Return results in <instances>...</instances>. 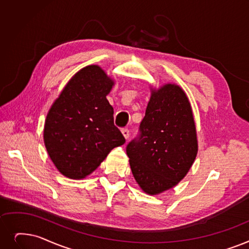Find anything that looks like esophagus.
<instances>
[{
    "instance_id": "34e87169",
    "label": "esophagus",
    "mask_w": 249,
    "mask_h": 249,
    "mask_svg": "<svg viewBox=\"0 0 249 249\" xmlns=\"http://www.w3.org/2000/svg\"><path fill=\"white\" fill-rule=\"evenodd\" d=\"M122 133H123L124 137H125L126 139H128L129 136H130V131H129V129H127V128L122 129Z\"/></svg>"
}]
</instances>
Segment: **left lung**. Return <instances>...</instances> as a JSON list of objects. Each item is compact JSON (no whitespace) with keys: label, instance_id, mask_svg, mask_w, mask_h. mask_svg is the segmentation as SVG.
Here are the masks:
<instances>
[{"label":"left lung","instance_id":"obj_1","mask_svg":"<svg viewBox=\"0 0 249 249\" xmlns=\"http://www.w3.org/2000/svg\"><path fill=\"white\" fill-rule=\"evenodd\" d=\"M132 174L142 189L159 194L185 177L197 154L192 110L175 84L153 90L139 134L127 144Z\"/></svg>","mask_w":249,"mask_h":249}]
</instances>
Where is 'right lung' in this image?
<instances>
[{"mask_svg": "<svg viewBox=\"0 0 249 249\" xmlns=\"http://www.w3.org/2000/svg\"><path fill=\"white\" fill-rule=\"evenodd\" d=\"M113 85L104 70L90 65L74 75L50 109L44 140L51 160L64 176L86 177L114 147L125 143L106 98Z\"/></svg>", "mask_w": 249, "mask_h": 249, "instance_id": "add662e5", "label": "right lung"}]
</instances>
